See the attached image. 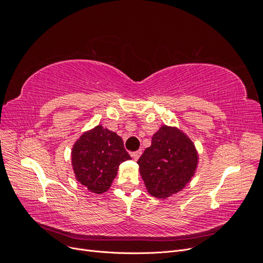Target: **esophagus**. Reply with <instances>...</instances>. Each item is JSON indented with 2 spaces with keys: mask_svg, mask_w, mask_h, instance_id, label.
Masks as SVG:
<instances>
[{
  "mask_svg": "<svg viewBox=\"0 0 263 263\" xmlns=\"http://www.w3.org/2000/svg\"><path fill=\"white\" fill-rule=\"evenodd\" d=\"M130 156L133 157L134 160H138L139 157L141 156V150H137V151H133V153H130Z\"/></svg>",
  "mask_w": 263,
  "mask_h": 263,
  "instance_id": "1",
  "label": "esophagus"
}]
</instances>
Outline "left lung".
Masks as SVG:
<instances>
[{
  "label": "left lung",
  "mask_w": 263,
  "mask_h": 263,
  "mask_svg": "<svg viewBox=\"0 0 263 263\" xmlns=\"http://www.w3.org/2000/svg\"><path fill=\"white\" fill-rule=\"evenodd\" d=\"M195 146L176 127L161 126L138 159L140 176L148 192L158 198L178 193L194 176L197 166Z\"/></svg>",
  "instance_id": "obj_1"
}]
</instances>
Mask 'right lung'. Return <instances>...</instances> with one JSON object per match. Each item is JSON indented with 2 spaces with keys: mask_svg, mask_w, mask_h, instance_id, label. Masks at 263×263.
I'll use <instances>...</instances> for the list:
<instances>
[{
  "mask_svg": "<svg viewBox=\"0 0 263 263\" xmlns=\"http://www.w3.org/2000/svg\"><path fill=\"white\" fill-rule=\"evenodd\" d=\"M71 156L76 179L97 194L109 189L119 164L130 159L123 139L101 125L76 141Z\"/></svg>",
  "mask_w": 263,
  "mask_h": 263,
  "instance_id": "obj_1",
  "label": "right lung"
}]
</instances>
